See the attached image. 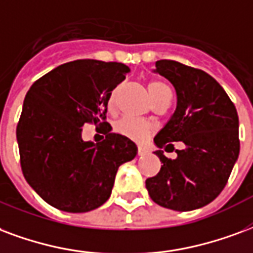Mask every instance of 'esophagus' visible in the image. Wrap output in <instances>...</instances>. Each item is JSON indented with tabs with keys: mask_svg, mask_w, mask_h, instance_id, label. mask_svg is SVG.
I'll use <instances>...</instances> for the list:
<instances>
[{
	"mask_svg": "<svg viewBox=\"0 0 253 253\" xmlns=\"http://www.w3.org/2000/svg\"><path fill=\"white\" fill-rule=\"evenodd\" d=\"M146 153H147V150H146L145 147H141V146L138 147V155H139V157H142V155H145Z\"/></svg>",
	"mask_w": 253,
	"mask_h": 253,
	"instance_id": "obj_1",
	"label": "esophagus"
}]
</instances>
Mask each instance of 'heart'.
<instances>
[{"mask_svg":"<svg viewBox=\"0 0 253 253\" xmlns=\"http://www.w3.org/2000/svg\"><path fill=\"white\" fill-rule=\"evenodd\" d=\"M118 89H114L108 98V108L114 107V103H115V95H117ZM166 91H170L169 87L166 84L161 83V82H151L149 83V92H150V96L154 102L155 99L160 98L162 93H165ZM115 130L117 132H119L121 135L126 136L128 139H132V141H142L143 138L149 135L150 132V126L146 123V122L142 121H135V119H131V118H122L115 123Z\"/></svg>","mask_w":253,"mask_h":253,"instance_id":"b5f03b06","label":"heart"}]
</instances>
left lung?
<instances>
[{
  "mask_svg": "<svg viewBox=\"0 0 253 253\" xmlns=\"http://www.w3.org/2000/svg\"><path fill=\"white\" fill-rule=\"evenodd\" d=\"M155 72L173 84L177 95V108L154 138L155 145L162 149L181 141L186 147L175 151V160L155 151L164 165L157 175L146 179V189L161 207L193 211L221 193L237 161L236 107L221 85L201 69L158 60Z\"/></svg>",
  "mask_w": 253,
  "mask_h": 253,
  "instance_id": "1",
  "label": "left lung"
}]
</instances>
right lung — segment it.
Masks as SVG:
<instances>
[{"label":"right lung","instance_id":"add662e5","mask_svg":"<svg viewBox=\"0 0 253 253\" xmlns=\"http://www.w3.org/2000/svg\"><path fill=\"white\" fill-rule=\"evenodd\" d=\"M130 69L122 63L75 60L32 84L18 125L20 164L28 184L45 203L71 213L89 212L111 194L118 168L134 160L136 146L107 132L99 143L82 139V126L106 122L112 89Z\"/></svg>","mask_w":253,"mask_h":253}]
</instances>
